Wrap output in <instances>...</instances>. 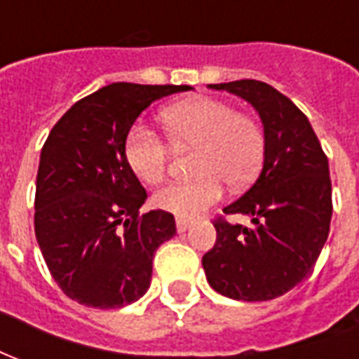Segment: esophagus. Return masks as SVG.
Here are the masks:
<instances>
[{"label":"esophagus","mask_w":359,"mask_h":359,"mask_svg":"<svg viewBox=\"0 0 359 359\" xmlns=\"http://www.w3.org/2000/svg\"><path fill=\"white\" fill-rule=\"evenodd\" d=\"M176 227H177V233H185V231L191 227V222L189 219L176 218Z\"/></svg>","instance_id":"1"}]
</instances>
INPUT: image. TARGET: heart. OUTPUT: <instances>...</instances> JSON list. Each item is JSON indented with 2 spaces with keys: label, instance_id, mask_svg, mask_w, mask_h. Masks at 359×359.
<instances>
[{
  "label": "heart",
  "instance_id": "heart-1",
  "mask_svg": "<svg viewBox=\"0 0 359 359\" xmlns=\"http://www.w3.org/2000/svg\"><path fill=\"white\" fill-rule=\"evenodd\" d=\"M172 147L195 149L193 182L170 183L154 193L156 208L189 219L201 216L224 195V185L243 189L255 182L266 161V133L252 116L229 103L195 97L172 104L161 114ZM124 156L135 176L158 183L168 172L170 151L147 126L135 124L124 140Z\"/></svg>",
  "mask_w": 359,
  "mask_h": 359
}]
</instances>
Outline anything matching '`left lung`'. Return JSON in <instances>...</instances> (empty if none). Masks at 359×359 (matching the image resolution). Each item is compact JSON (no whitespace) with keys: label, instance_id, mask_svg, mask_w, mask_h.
Masks as SVG:
<instances>
[{"label":"left lung","instance_id":"8db88e82","mask_svg":"<svg viewBox=\"0 0 359 359\" xmlns=\"http://www.w3.org/2000/svg\"><path fill=\"white\" fill-rule=\"evenodd\" d=\"M243 97L260 114L266 161L256 183L224 208L252 226L214 219L216 245L203 256L216 292L260 302L285 294L312 271L325 245L333 201L329 162L306 114L269 83H210Z\"/></svg>","mask_w":359,"mask_h":359}]
</instances>
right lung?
I'll use <instances>...</instances> for the list:
<instances>
[{"label": "right lung", "instance_id": "right-lung-1", "mask_svg": "<svg viewBox=\"0 0 359 359\" xmlns=\"http://www.w3.org/2000/svg\"><path fill=\"white\" fill-rule=\"evenodd\" d=\"M189 90L111 83L72 104L47 135L34 229L51 276L76 302L122 308L147 292L153 256L176 235V219L164 210L140 216L147 191L126 162L124 140L153 101Z\"/></svg>", "mask_w": 359, "mask_h": 359}]
</instances>
